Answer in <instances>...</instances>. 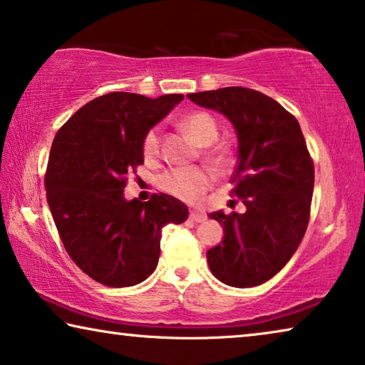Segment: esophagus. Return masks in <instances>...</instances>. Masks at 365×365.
<instances>
[{
	"label": "esophagus",
	"instance_id": "esophagus-1",
	"mask_svg": "<svg viewBox=\"0 0 365 365\" xmlns=\"http://www.w3.org/2000/svg\"><path fill=\"white\" fill-rule=\"evenodd\" d=\"M190 220L195 221V222H201V221L206 220V215L198 213V211H192V213H190Z\"/></svg>",
	"mask_w": 365,
	"mask_h": 365
}]
</instances>
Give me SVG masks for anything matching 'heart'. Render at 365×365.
<instances>
[{"instance_id": "obj_1", "label": "heart", "mask_w": 365, "mask_h": 365, "mask_svg": "<svg viewBox=\"0 0 365 365\" xmlns=\"http://www.w3.org/2000/svg\"><path fill=\"white\" fill-rule=\"evenodd\" d=\"M182 128L192 135L201 145H208L215 143L220 126L216 119L206 111H193L185 116ZM143 155L148 162H154L160 155V130L159 128H152L148 130L143 140ZM206 157L220 167H227L232 160V152L227 145H216L208 150ZM215 182L213 172L208 167H187V168H172L159 178V187L165 193L172 195L187 203H195L201 198L206 190Z\"/></svg>"}]
</instances>
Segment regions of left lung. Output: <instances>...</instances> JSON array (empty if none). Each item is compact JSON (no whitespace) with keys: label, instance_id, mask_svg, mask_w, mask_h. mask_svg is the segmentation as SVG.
I'll use <instances>...</instances> for the list:
<instances>
[{"label":"left lung","instance_id":"left-lung-1","mask_svg":"<svg viewBox=\"0 0 365 365\" xmlns=\"http://www.w3.org/2000/svg\"><path fill=\"white\" fill-rule=\"evenodd\" d=\"M188 98L225 114L239 139L231 195L246 213L210 215L222 225L225 239L206 252L208 265L226 285H260L284 269L308 227L314 165L300 124L270 96L242 86Z\"/></svg>","mask_w":365,"mask_h":365}]
</instances>
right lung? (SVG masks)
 <instances>
[{"label":"right lung","mask_w":365,"mask_h":365,"mask_svg":"<svg viewBox=\"0 0 365 365\" xmlns=\"http://www.w3.org/2000/svg\"><path fill=\"white\" fill-rule=\"evenodd\" d=\"M182 100L113 91L81 106L53 139L43 178L48 208L70 259L103 285L144 282L159 262L162 227L188 217L170 195L145 203L123 195L144 164V135Z\"/></svg>","instance_id":"1"}]
</instances>
